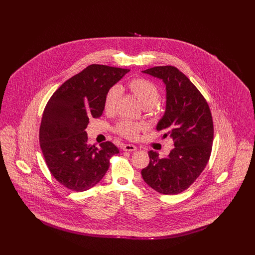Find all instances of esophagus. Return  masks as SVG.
<instances>
[{
  "label": "esophagus",
  "mask_w": 255,
  "mask_h": 255,
  "mask_svg": "<svg viewBox=\"0 0 255 255\" xmlns=\"http://www.w3.org/2000/svg\"><path fill=\"white\" fill-rule=\"evenodd\" d=\"M122 149H123L124 151L133 152V151H135L137 148H136L135 146L133 145V144H124V145L122 146Z\"/></svg>",
  "instance_id": "esophagus-1"
}]
</instances>
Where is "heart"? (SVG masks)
Returning a JSON list of instances; mask_svg holds the SVG:
<instances>
[{
  "instance_id": "heart-1",
  "label": "heart",
  "mask_w": 255,
  "mask_h": 255,
  "mask_svg": "<svg viewBox=\"0 0 255 255\" xmlns=\"http://www.w3.org/2000/svg\"><path fill=\"white\" fill-rule=\"evenodd\" d=\"M128 87L134 97L140 102L143 108L152 110L158 105L159 100V91L156 84L145 78H133ZM121 96V89L118 86H114L106 93L104 98V110L106 113H113L116 107L118 100ZM142 129V125L134 123L130 121H122L117 125V131L123 136L134 139L136 138L139 131Z\"/></svg>"
}]
</instances>
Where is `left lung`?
<instances>
[{
    "label": "left lung",
    "mask_w": 255,
    "mask_h": 255,
    "mask_svg": "<svg viewBox=\"0 0 255 255\" xmlns=\"http://www.w3.org/2000/svg\"><path fill=\"white\" fill-rule=\"evenodd\" d=\"M162 80L166 89V107L157 130L169 135L174 148L162 158L149 151L150 161L141 170L144 182L158 193L179 194L201 175L210 158L213 122L205 97L194 84L173 66L142 71Z\"/></svg>",
    "instance_id": "1"
}]
</instances>
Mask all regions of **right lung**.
I'll return each instance as SVG.
<instances>
[{
	"mask_svg": "<svg viewBox=\"0 0 255 255\" xmlns=\"http://www.w3.org/2000/svg\"><path fill=\"white\" fill-rule=\"evenodd\" d=\"M130 70L93 64L68 79L44 110L39 140L51 175L65 187L86 191L101 181L120 150L111 141L88 143L85 129L101 117L110 89Z\"/></svg>",
	"mask_w": 255,
	"mask_h": 255,
	"instance_id": "add662e5",
	"label": "right lung"
}]
</instances>
